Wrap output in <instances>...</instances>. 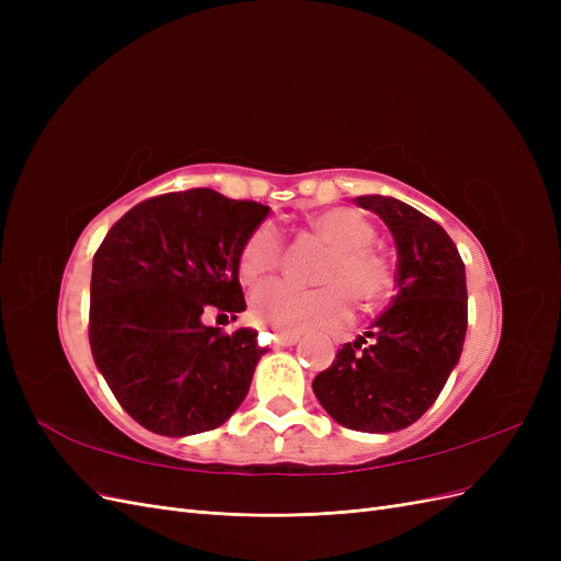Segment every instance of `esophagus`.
<instances>
[{
	"mask_svg": "<svg viewBox=\"0 0 561 561\" xmlns=\"http://www.w3.org/2000/svg\"><path fill=\"white\" fill-rule=\"evenodd\" d=\"M274 342H276V346H295V344L299 342V334H287V332H278V334L274 336Z\"/></svg>",
	"mask_w": 561,
	"mask_h": 561,
	"instance_id": "34e87169",
	"label": "esophagus"
}]
</instances>
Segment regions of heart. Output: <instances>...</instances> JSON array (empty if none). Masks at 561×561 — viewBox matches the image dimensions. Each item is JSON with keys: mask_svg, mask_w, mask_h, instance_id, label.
<instances>
[{"mask_svg": "<svg viewBox=\"0 0 561 561\" xmlns=\"http://www.w3.org/2000/svg\"><path fill=\"white\" fill-rule=\"evenodd\" d=\"M311 229L332 250L322 260L320 287H301L293 280L274 278L262 283L250 297V313L260 325L304 334L322 328H336L351 318L353 301L365 307L383 301L393 290V268L371 243L377 231L351 208H332L311 219ZM283 257V233L276 225L262 222L250 231L241 254L239 271L243 280H257L274 271Z\"/></svg>", "mask_w": 561, "mask_h": 561, "instance_id": "1", "label": "heart"}]
</instances>
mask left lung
Wrapping results in <instances>:
<instances>
[{"instance_id": "8db88e82", "label": "left lung", "mask_w": 561, "mask_h": 561, "mask_svg": "<svg viewBox=\"0 0 561 561\" xmlns=\"http://www.w3.org/2000/svg\"><path fill=\"white\" fill-rule=\"evenodd\" d=\"M398 248V295L364 336L344 344L313 379V393L342 426L396 433L426 414L461 358L468 328L466 266L449 233L407 203L358 196Z\"/></svg>"}]
</instances>
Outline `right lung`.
Returning a JSON list of instances; mask_svg holds the SVG:
<instances>
[{
  "label": "right lung",
  "mask_w": 561,
  "mask_h": 561,
  "mask_svg": "<svg viewBox=\"0 0 561 561\" xmlns=\"http://www.w3.org/2000/svg\"><path fill=\"white\" fill-rule=\"evenodd\" d=\"M268 206L215 190L147 198L93 257L89 342L124 410L151 433L213 431L239 410L266 348L257 332L208 328L245 309L239 254Z\"/></svg>",
  "instance_id": "obj_1"
}]
</instances>
